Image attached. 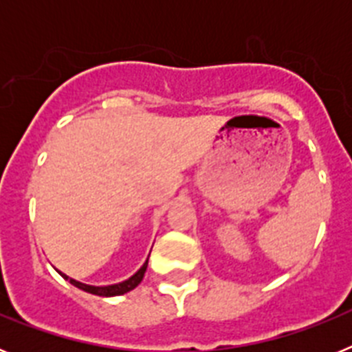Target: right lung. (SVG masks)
<instances>
[{
  "label": "right lung",
  "instance_id": "1",
  "mask_svg": "<svg viewBox=\"0 0 352 352\" xmlns=\"http://www.w3.org/2000/svg\"><path fill=\"white\" fill-rule=\"evenodd\" d=\"M146 268H148V261L142 264L141 270H139L135 275L130 276L129 280L120 282V284H113V285H100V287L74 280V278H70V276H67L65 273H61V272H60V275L63 276V278H67L72 285H76V287H79L80 291H86V292H89V294H96V296H120V294H125V292L132 291V289H135L139 284H141L142 276H144V273H146Z\"/></svg>",
  "mask_w": 352,
  "mask_h": 352
}]
</instances>
